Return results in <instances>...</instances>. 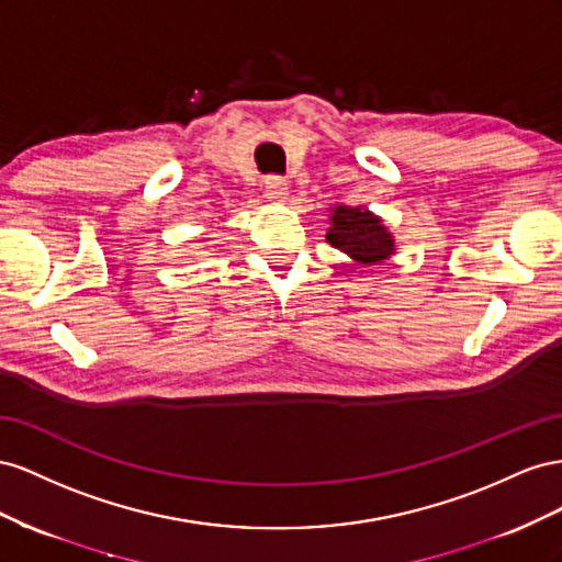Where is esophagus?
Instances as JSON below:
<instances>
[{"label":"esophagus","mask_w":562,"mask_h":562,"mask_svg":"<svg viewBox=\"0 0 562 562\" xmlns=\"http://www.w3.org/2000/svg\"><path fill=\"white\" fill-rule=\"evenodd\" d=\"M286 195H290V188H286V181L282 179V176H268L266 179V198L270 202H284Z\"/></svg>","instance_id":"1"}]
</instances>
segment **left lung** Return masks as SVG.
Returning <instances> with one entry per match:
<instances>
[{"label": "left lung", "mask_w": 562, "mask_h": 562, "mask_svg": "<svg viewBox=\"0 0 562 562\" xmlns=\"http://www.w3.org/2000/svg\"><path fill=\"white\" fill-rule=\"evenodd\" d=\"M329 245L346 251L350 259L364 266H374L393 254V237L381 226V221L364 212L350 210V206H336L331 214V228L327 233Z\"/></svg>", "instance_id": "left-lung-1"}]
</instances>
